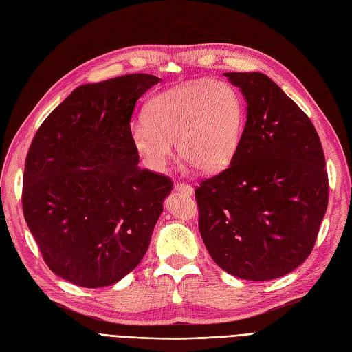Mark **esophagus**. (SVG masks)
I'll use <instances>...</instances> for the list:
<instances>
[{
  "label": "esophagus",
  "instance_id": "esophagus-1",
  "mask_svg": "<svg viewBox=\"0 0 352 352\" xmlns=\"http://www.w3.org/2000/svg\"><path fill=\"white\" fill-rule=\"evenodd\" d=\"M174 188H175V192H178V193H183V195H193V187L190 186V184H187V183H184V182H177L175 184H174Z\"/></svg>",
  "mask_w": 352,
  "mask_h": 352
}]
</instances>
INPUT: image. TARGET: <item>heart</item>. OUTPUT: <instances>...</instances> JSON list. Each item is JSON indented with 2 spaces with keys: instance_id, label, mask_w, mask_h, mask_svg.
<instances>
[{
  "instance_id": "obj_1",
  "label": "heart",
  "mask_w": 352,
  "mask_h": 352,
  "mask_svg": "<svg viewBox=\"0 0 352 352\" xmlns=\"http://www.w3.org/2000/svg\"><path fill=\"white\" fill-rule=\"evenodd\" d=\"M146 119L132 124L131 138L150 169H164L177 142L184 164L199 174H217L236 156L247 111L232 85L204 78L153 98Z\"/></svg>"
}]
</instances>
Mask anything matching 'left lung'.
Here are the masks:
<instances>
[{
    "instance_id": "8db88e82",
    "label": "left lung",
    "mask_w": 352,
    "mask_h": 352,
    "mask_svg": "<svg viewBox=\"0 0 352 352\" xmlns=\"http://www.w3.org/2000/svg\"><path fill=\"white\" fill-rule=\"evenodd\" d=\"M247 99L239 150L195 190L199 232L223 270L267 281L300 266L329 204L321 141L309 117L262 73H226Z\"/></svg>"
}]
</instances>
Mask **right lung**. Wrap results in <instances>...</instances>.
I'll use <instances>...</instances> for the list:
<instances>
[{"mask_svg": "<svg viewBox=\"0 0 352 352\" xmlns=\"http://www.w3.org/2000/svg\"><path fill=\"white\" fill-rule=\"evenodd\" d=\"M159 80L128 74L80 86L31 142L25 220L52 272L76 285H111L137 267L173 190L169 177L138 166L131 138L135 104Z\"/></svg>", "mask_w": 352, "mask_h": 352, "instance_id": "1", "label": "right lung"}]
</instances>
